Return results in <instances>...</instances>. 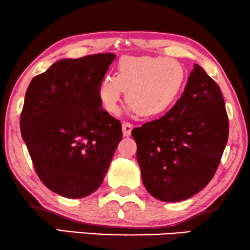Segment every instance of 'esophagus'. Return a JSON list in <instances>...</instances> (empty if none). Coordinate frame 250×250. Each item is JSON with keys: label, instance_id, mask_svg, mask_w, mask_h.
<instances>
[{"label": "esophagus", "instance_id": "1", "mask_svg": "<svg viewBox=\"0 0 250 250\" xmlns=\"http://www.w3.org/2000/svg\"><path fill=\"white\" fill-rule=\"evenodd\" d=\"M122 128H123V134H124V136H129L131 135V132L133 129V125L131 124V123L124 122L122 124Z\"/></svg>", "mask_w": 250, "mask_h": 250}]
</instances>
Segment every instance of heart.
I'll return each instance as SVG.
<instances>
[{
    "instance_id": "b5f03b06",
    "label": "heart",
    "mask_w": 250,
    "mask_h": 250,
    "mask_svg": "<svg viewBox=\"0 0 250 250\" xmlns=\"http://www.w3.org/2000/svg\"><path fill=\"white\" fill-rule=\"evenodd\" d=\"M186 82L179 61L160 57H123L115 77L105 76L98 87V98L109 114L119 112L122 91L126 104L141 117L164 114L172 107Z\"/></svg>"
}]
</instances>
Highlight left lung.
I'll use <instances>...</instances> for the list:
<instances>
[{
  "label": "left lung",
  "mask_w": 250,
  "mask_h": 250,
  "mask_svg": "<svg viewBox=\"0 0 250 250\" xmlns=\"http://www.w3.org/2000/svg\"><path fill=\"white\" fill-rule=\"evenodd\" d=\"M132 136L148 192L169 203L192 197L213 179L229 138L220 86L193 64L183 94L173 108L133 129Z\"/></svg>",
  "instance_id": "8db88e82"
}]
</instances>
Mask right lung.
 Masks as SVG:
<instances>
[{
    "label": "right lung",
    "instance_id": "1",
    "mask_svg": "<svg viewBox=\"0 0 250 250\" xmlns=\"http://www.w3.org/2000/svg\"><path fill=\"white\" fill-rule=\"evenodd\" d=\"M114 53L63 59L26 91L20 131L42 183L66 198L94 192L123 138L122 124L101 108L98 87Z\"/></svg>",
    "mask_w": 250,
    "mask_h": 250
}]
</instances>
